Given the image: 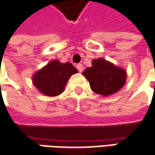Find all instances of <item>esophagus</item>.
<instances>
[{
    "label": "esophagus",
    "mask_w": 155,
    "mask_h": 155,
    "mask_svg": "<svg viewBox=\"0 0 155 155\" xmlns=\"http://www.w3.org/2000/svg\"><path fill=\"white\" fill-rule=\"evenodd\" d=\"M76 68H77L78 71H79L80 73H81V72L83 71V68H83V65L82 64H77L76 65Z\"/></svg>",
    "instance_id": "obj_1"
}]
</instances>
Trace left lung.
<instances>
[{"instance_id": "8db88e82", "label": "left lung", "mask_w": 155, "mask_h": 155, "mask_svg": "<svg viewBox=\"0 0 155 155\" xmlns=\"http://www.w3.org/2000/svg\"><path fill=\"white\" fill-rule=\"evenodd\" d=\"M82 74L89 81L95 94L109 96L120 90L126 83L127 72L103 58L94 59L92 67L87 68Z\"/></svg>"}]
</instances>
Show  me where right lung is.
<instances>
[{"label":"right lung","instance_id":"right-lung-1","mask_svg":"<svg viewBox=\"0 0 155 155\" xmlns=\"http://www.w3.org/2000/svg\"><path fill=\"white\" fill-rule=\"evenodd\" d=\"M77 73V69L70 62L61 63L58 60H54L35 72L32 81L42 94L54 97L64 92L69 78Z\"/></svg>","mask_w":155,"mask_h":155}]
</instances>
